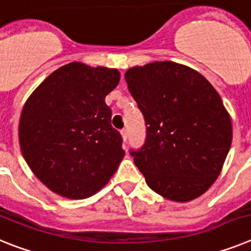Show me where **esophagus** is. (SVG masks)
<instances>
[{"label": "esophagus", "instance_id": "1", "mask_svg": "<svg viewBox=\"0 0 251 251\" xmlns=\"http://www.w3.org/2000/svg\"><path fill=\"white\" fill-rule=\"evenodd\" d=\"M121 136H123L124 141L127 140V138H128V132H127V130H126V128H124L123 131H121Z\"/></svg>", "mask_w": 251, "mask_h": 251}]
</instances>
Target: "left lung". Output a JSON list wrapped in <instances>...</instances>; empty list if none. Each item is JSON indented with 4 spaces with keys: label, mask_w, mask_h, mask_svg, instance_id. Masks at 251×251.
Listing matches in <instances>:
<instances>
[{
    "label": "left lung",
    "mask_w": 251,
    "mask_h": 251,
    "mask_svg": "<svg viewBox=\"0 0 251 251\" xmlns=\"http://www.w3.org/2000/svg\"><path fill=\"white\" fill-rule=\"evenodd\" d=\"M125 79L147 125L145 144L130 154L148 186L174 202L203 195L221 173L232 141L231 117L216 89L174 62L134 67Z\"/></svg>",
    "instance_id": "obj_1"
}]
</instances>
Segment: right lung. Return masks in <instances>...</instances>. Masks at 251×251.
Masks as SVG:
<instances>
[{
  "mask_svg": "<svg viewBox=\"0 0 251 251\" xmlns=\"http://www.w3.org/2000/svg\"><path fill=\"white\" fill-rule=\"evenodd\" d=\"M120 72L73 62L48 75L21 111L19 141L32 173L56 195L83 200L117 171L125 151L104 99Z\"/></svg>",
  "mask_w": 251,
  "mask_h": 251,
  "instance_id": "right-lung-1",
  "label": "right lung"
}]
</instances>
